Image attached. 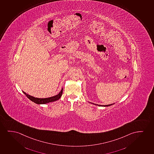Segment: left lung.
Here are the masks:
<instances>
[{
	"label": "left lung",
	"mask_w": 154,
	"mask_h": 154,
	"mask_svg": "<svg viewBox=\"0 0 154 154\" xmlns=\"http://www.w3.org/2000/svg\"><path fill=\"white\" fill-rule=\"evenodd\" d=\"M93 104L97 105V106H111L112 104H114V103H113V104H108V105H99V104H94V103H93Z\"/></svg>",
	"instance_id": "left-lung-1"
}]
</instances>
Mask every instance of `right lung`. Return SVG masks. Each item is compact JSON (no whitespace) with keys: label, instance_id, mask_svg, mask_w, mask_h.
I'll use <instances>...</instances> for the list:
<instances>
[{"label":"right lung","instance_id":"obj_1","mask_svg":"<svg viewBox=\"0 0 154 154\" xmlns=\"http://www.w3.org/2000/svg\"><path fill=\"white\" fill-rule=\"evenodd\" d=\"M63 90V88H62V90L60 92V93L57 94L56 96H53V97H51L50 98H35L33 96H30V95H29L28 94H26L24 91H23V92L30 100H31L33 102L35 103L36 104H46V103H48L49 102H54V101L58 100L62 96Z\"/></svg>","mask_w":154,"mask_h":154}]
</instances>
